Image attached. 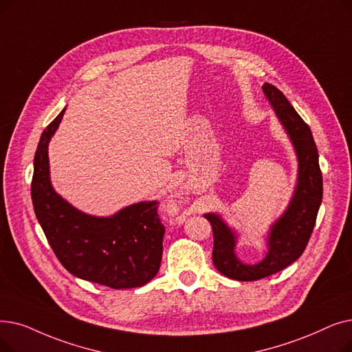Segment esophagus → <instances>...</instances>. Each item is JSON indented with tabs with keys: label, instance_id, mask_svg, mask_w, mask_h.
I'll return each instance as SVG.
<instances>
[{
	"label": "esophagus",
	"instance_id": "obj_1",
	"mask_svg": "<svg viewBox=\"0 0 352 352\" xmlns=\"http://www.w3.org/2000/svg\"><path fill=\"white\" fill-rule=\"evenodd\" d=\"M174 212H175V214H178V208H177V207H174Z\"/></svg>",
	"mask_w": 352,
	"mask_h": 352
}]
</instances>
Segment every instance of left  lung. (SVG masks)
<instances>
[{"label": "left lung", "mask_w": 352, "mask_h": 352, "mask_svg": "<svg viewBox=\"0 0 352 352\" xmlns=\"http://www.w3.org/2000/svg\"><path fill=\"white\" fill-rule=\"evenodd\" d=\"M262 89L295 149L298 178L287 207L266 233V254L254 265L244 263L237 257L239 233L234 228L228 226L219 212L204 214L212 227L214 266L226 278L240 282L267 278L296 262L311 239L319 206L322 203V174L309 126L279 89L270 83H265Z\"/></svg>", "instance_id": "1"}]
</instances>
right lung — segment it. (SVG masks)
I'll return each instance as SVG.
<instances>
[{
	"instance_id": "1",
	"label": "right lung",
	"mask_w": 352,
	"mask_h": 352,
	"mask_svg": "<svg viewBox=\"0 0 352 352\" xmlns=\"http://www.w3.org/2000/svg\"><path fill=\"white\" fill-rule=\"evenodd\" d=\"M66 108L44 129L34 155L32 200L36 217L63 267L73 276L112 289L146 285L157 276L165 228L158 201H140L108 217L91 216L60 195L50 179L49 144Z\"/></svg>"
}]
</instances>
